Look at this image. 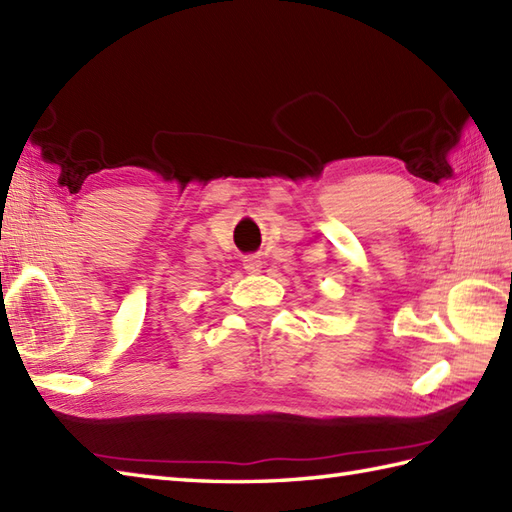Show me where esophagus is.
Segmentation results:
<instances>
[{
  "instance_id": "1",
  "label": "esophagus",
  "mask_w": 512,
  "mask_h": 512,
  "mask_svg": "<svg viewBox=\"0 0 512 512\" xmlns=\"http://www.w3.org/2000/svg\"><path fill=\"white\" fill-rule=\"evenodd\" d=\"M242 262H244V268L248 270V273H259V270H262V259H259L257 255H246Z\"/></svg>"
}]
</instances>
